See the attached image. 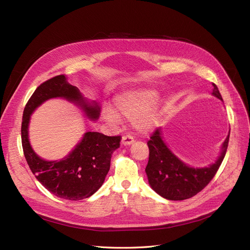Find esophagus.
Wrapping results in <instances>:
<instances>
[{"instance_id":"obj_1","label":"esophagus","mask_w":250,"mask_h":250,"mask_svg":"<svg viewBox=\"0 0 250 250\" xmlns=\"http://www.w3.org/2000/svg\"><path fill=\"white\" fill-rule=\"evenodd\" d=\"M134 141H135V139L131 135H125L122 139V143L124 145H131L134 143Z\"/></svg>"}]
</instances>
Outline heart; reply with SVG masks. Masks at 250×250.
<instances>
[{"label": "heart", "mask_w": 250, "mask_h": 250, "mask_svg": "<svg viewBox=\"0 0 250 250\" xmlns=\"http://www.w3.org/2000/svg\"><path fill=\"white\" fill-rule=\"evenodd\" d=\"M156 94L151 90L128 91L120 95L115 100L116 109L123 115L135 118L136 126L141 131H148L158 123V114L148 110L154 103ZM106 116L110 120H118L117 114L112 109L106 110Z\"/></svg>", "instance_id": "b5f03b06"}]
</instances>
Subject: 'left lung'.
<instances>
[{"instance_id": "obj_1", "label": "left lung", "mask_w": 250, "mask_h": 250, "mask_svg": "<svg viewBox=\"0 0 250 250\" xmlns=\"http://www.w3.org/2000/svg\"><path fill=\"white\" fill-rule=\"evenodd\" d=\"M212 94L223 100L214 83ZM161 133V128H156L147 142L149 159L145 171L150 187L165 199L172 201L187 200L196 196L215 176L225 159L229 135L223 144L220 156L213 165L206 168L195 169L182 163L170 151L164 143Z\"/></svg>"}]
</instances>
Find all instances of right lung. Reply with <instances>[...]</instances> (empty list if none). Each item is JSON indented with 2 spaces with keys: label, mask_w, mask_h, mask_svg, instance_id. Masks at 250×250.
<instances>
[{
  "label": "right lung",
  "mask_w": 250,
  "mask_h": 250,
  "mask_svg": "<svg viewBox=\"0 0 250 250\" xmlns=\"http://www.w3.org/2000/svg\"><path fill=\"white\" fill-rule=\"evenodd\" d=\"M58 97L77 102L91 119L98 118L100 114L99 106L87 105L79 89L71 85L63 75L44 81L36 88L23 110L21 123L23 154L36 178L54 196L71 201L83 200L94 195L102 187L110 169L111 156L120 146L122 136L87 132L75 149L63 160L47 162L40 159L32 149L27 136L30 115L44 101Z\"/></svg>",
  "instance_id": "obj_1"
}]
</instances>
